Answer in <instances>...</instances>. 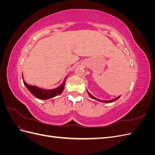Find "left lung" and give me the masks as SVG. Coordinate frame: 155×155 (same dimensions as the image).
<instances>
[{
    "mask_svg": "<svg viewBox=\"0 0 155 155\" xmlns=\"http://www.w3.org/2000/svg\"><path fill=\"white\" fill-rule=\"evenodd\" d=\"M87 93H88V96L91 97V98H92V99H93V100H96V101H100V102H103V103H112V102H113V101H115L116 100H117L118 99H119V98L121 97V96H118V97H115V98H114V99H112V100H100V99H97V98H96V97H94V96L93 95H92L87 90Z\"/></svg>",
    "mask_w": 155,
    "mask_h": 155,
    "instance_id": "1",
    "label": "left lung"
}]
</instances>
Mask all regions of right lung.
<instances>
[{
	"mask_svg": "<svg viewBox=\"0 0 155 155\" xmlns=\"http://www.w3.org/2000/svg\"><path fill=\"white\" fill-rule=\"evenodd\" d=\"M67 77H65L61 85H60L57 88H55L54 89H45V88H41L39 87L30 85L27 84L23 79V75H22V79L23 83H24L25 85L33 95L35 97L40 100H48L51 97H54L56 96H59L61 94L64 88L65 83H66V79Z\"/></svg>",
	"mask_w": 155,
	"mask_h": 155,
	"instance_id": "1",
	"label": "right lung"
}]
</instances>
